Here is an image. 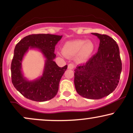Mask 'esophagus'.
Segmentation results:
<instances>
[{
  "instance_id": "esophagus-1",
  "label": "esophagus",
  "mask_w": 133,
  "mask_h": 133,
  "mask_svg": "<svg viewBox=\"0 0 133 133\" xmlns=\"http://www.w3.org/2000/svg\"><path fill=\"white\" fill-rule=\"evenodd\" d=\"M74 68H75V65L73 64H68L69 69H73Z\"/></svg>"
}]
</instances>
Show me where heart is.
Masks as SVG:
<instances>
[{
	"instance_id": "obj_1",
	"label": "heart",
	"mask_w": 133,
	"mask_h": 133,
	"mask_svg": "<svg viewBox=\"0 0 133 133\" xmlns=\"http://www.w3.org/2000/svg\"><path fill=\"white\" fill-rule=\"evenodd\" d=\"M95 49L94 42L91 40L76 39L67 41L62 48L63 54L68 57L76 56L79 62H84L89 59Z\"/></svg>"
}]
</instances>
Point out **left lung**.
Masks as SVG:
<instances>
[{"label": "left lung", "mask_w": 133, "mask_h": 133, "mask_svg": "<svg viewBox=\"0 0 133 133\" xmlns=\"http://www.w3.org/2000/svg\"><path fill=\"white\" fill-rule=\"evenodd\" d=\"M99 39L98 51L74 71L76 90L82 97L99 99L115 90L122 71L119 49L112 38L92 33Z\"/></svg>", "instance_id": "left-lung-1"}]
</instances>
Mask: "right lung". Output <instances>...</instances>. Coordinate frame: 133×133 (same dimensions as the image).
<instances>
[{
  "instance_id": "add662e5",
  "label": "right lung",
  "mask_w": 133,
  "mask_h": 133,
  "mask_svg": "<svg viewBox=\"0 0 133 133\" xmlns=\"http://www.w3.org/2000/svg\"><path fill=\"white\" fill-rule=\"evenodd\" d=\"M62 36L39 34L24 37L15 47L11 63L12 82L19 92L29 99L38 102L49 101L57 94L59 84L62 75L68 68L65 65L60 68L54 59L55 46ZM39 50L45 57L42 76L29 81L24 77L22 71V62L29 49Z\"/></svg>"
}]
</instances>
